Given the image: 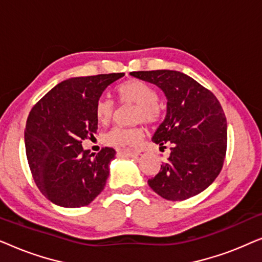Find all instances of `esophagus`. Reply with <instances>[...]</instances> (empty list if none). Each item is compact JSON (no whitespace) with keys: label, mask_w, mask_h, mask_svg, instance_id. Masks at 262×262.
<instances>
[{"label":"esophagus","mask_w":262,"mask_h":262,"mask_svg":"<svg viewBox=\"0 0 262 262\" xmlns=\"http://www.w3.org/2000/svg\"><path fill=\"white\" fill-rule=\"evenodd\" d=\"M141 154L139 149H126V150H119L118 149V155L125 156V157H136Z\"/></svg>","instance_id":"obj_1"}]
</instances>
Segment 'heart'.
Returning a JSON list of instances; mask_svg holds the SVG:
<instances>
[{
  "instance_id": "obj_1",
  "label": "heart",
  "mask_w": 262,
  "mask_h": 262,
  "mask_svg": "<svg viewBox=\"0 0 262 262\" xmlns=\"http://www.w3.org/2000/svg\"><path fill=\"white\" fill-rule=\"evenodd\" d=\"M117 94L121 103H134L132 121H145L146 124H157L162 119V108L157 103V93L151 85L144 81L131 78L118 85ZM113 101L106 96L98 100L95 107L96 119L100 124H108L114 116ZM144 136V130L141 125L130 127L116 126L102 136L106 145L114 146L119 150L134 149L136 144Z\"/></svg>"
}]
</instances>
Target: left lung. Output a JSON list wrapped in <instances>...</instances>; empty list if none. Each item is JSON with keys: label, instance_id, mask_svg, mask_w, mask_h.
Returning <instances> with one entry per match:
<instances>
[{"label": "left lung", "instance_id": "obj_1", "mask_svg": "<svg viewBox=\"0 0 262 262\" xmlns=\"http://www.w3.org/2000/svg\"><path fill=\"white\" fill-rule=\"evenodd\" d=\"M139 80L156 84L167 98V114L152 142L170 145V156L148 180L154 192L167 200L199 194L214 181L227 152V119L209 89L175 70L134 71Z\"/></svg>", "mask_w": 262, "mask_h": 262}]
</instances>
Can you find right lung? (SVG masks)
<instances>
[{
    "instance_id": "1",
    "label": "right lung",
    "mask_w": 262,
    "mask_h": 262,
    "mask_svg": "<svg viewBox=\"0 0 262 262\" xmlns=\"http://www.w3.org/2000/svg\"><path fill=\"white\" fill-rule=\"evenodd\" d=\"M123 76L114 73L69 78L31 110L25 130L27 161L39 191L56 205L85 206L105 187L116 150L102 148L91 154L82 141L94 138L96 102Z\"/></svg>"
}]
</instances>
